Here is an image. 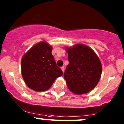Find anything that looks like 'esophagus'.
I'll return each mask as SVG.
<instances>
[{"label":"esophagus","instance_id":"esophagus-1","mask_svg":"<svg viewBox=\"0 0 124 124\" xmlns=\"http://www.w3.org/2000/svg\"><path fill=\"white\" fill-rule=\"evenodd\" d=\"M61 69H62L63 72H64V71H65V67H64V66H62V67H61Z\"/></svg>","mask_w":124,"mask_h":124}]
</instances>
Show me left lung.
<instances>
[{
  "instance_id": "left-lung-1",
  "label": "left lung",
  "mask_w": 124,
  "mask_h": 124,
  "mask_svg": "<svg viewBox=\"0 0 124 124\" xmlns=\"http://www.w3.org/2000/svg\"><path fill=\"white\" fill-rule=\"evenodd\" d=\"M67 51L69 64L63 76L68 89L76 94L88 93L100 79L102 66L99 58L83 44H77Z\"/></svg>"
}]
</instances>
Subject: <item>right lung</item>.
I'll list each match as a JSON object with an SVG mask.
<instances>
[{"label": "right lung", "mask_w": 124, "mask_h": 124, "mask_svg": "<svg viewBox=\"0 0 124 124\" xmlns=\"http://www.w3.org/2000/svg\"><path fill=\"white\" fill-rule=\"evenodd\" d=\"M52 47L46 42L35 45L22 57V74L25 83L35 91H44L57 77L63 75L52 54Z\"/></svg>", "instance_id": "add662e5"}]
</instances>
